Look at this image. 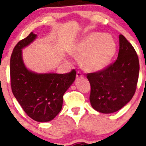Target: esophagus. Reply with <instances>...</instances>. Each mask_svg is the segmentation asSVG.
I'll list each match as a JSON object with an SVG mask.
<instances>
[{
  "instance_id": "34e87169",
  "label": "esophagus",
  "mask_w": 146,
  "mask_h": 146,
  "mask_svg": "<svg viewBox=\"0 0 146 146\" xmlns=\"http://www.w3.org/2000/svg\"><path fill=\"white\" fill-rule=\"evenodd\" d=\"M77 78H84V75L81 73V71H77V75H76Z\"/></svg>"
}]
</instances>
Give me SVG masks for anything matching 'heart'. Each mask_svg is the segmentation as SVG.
Wrapping results in <instances>:
<instances>
[{
  "mask_svg": "<svg viewBox=\"0 0 146 146\" xmlns=\"http://www.w3.org/2000/svg\"><path fill=\"white\" fill-rule=\"evenodd\" d=\"M116 51V45L108 35L91 33L84 37L73 51L75 57L80 56L82 66L90 71L102 70L107 66Z\"/></svg>",
  "mask_w": 146,
  "mask_h": 146,
  "instance_id": "obj_1",
  "label": "heart"
}]
</instances>
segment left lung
I'll use <instances>...</instances> for the list:
<instances>
[{
	"label": "left lung",
	"instance_id": "obj_1",
	"mask_svg": "<svg viewBox=\"0 0 146 146\" xmlns=\"http://www.w3.org/2000/svg\"><path fill=\"white\" fill-rule=\"evenodd\" d=\"M139 73L136 51L123 35H119L117 59L104 69L86 74L92 107L102 113H113L123 108L135 95Z\"/></svg>",
	"mask_w": 146,
	"mask_h": 146
}]
</instances>
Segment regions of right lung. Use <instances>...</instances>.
<instances>
[{
	"label": "right lung",
	"instance_id": "right-lung-1",
	"mask_svg": "<svg viewBox=\"0 0 146 146\" xmlns=\"http://www.w3.org/2000/svg\"><path fill=\"white\" fill-rule=\"evenodd\" d=\"M36 38L31 32L15 46L10 58V81L14 97L25 113L36 121L54 119L62 109L63 95L74 82L76 71L64 74H37L25 67L22 48Z\"/></svg>",
	"mask_w": 146,
	"mask_h": 146
}]
</instances>
